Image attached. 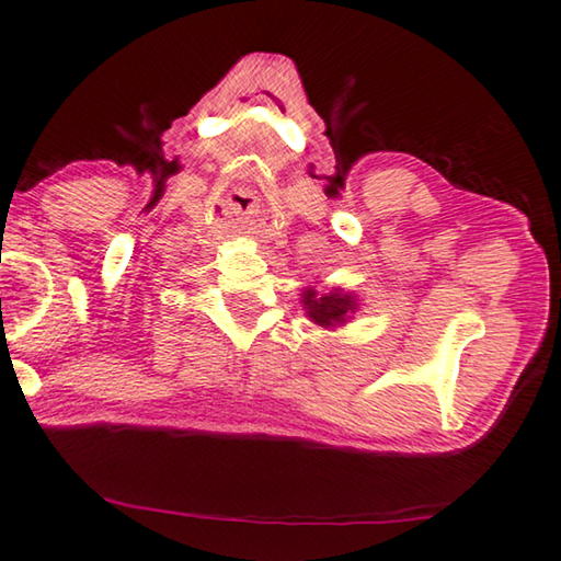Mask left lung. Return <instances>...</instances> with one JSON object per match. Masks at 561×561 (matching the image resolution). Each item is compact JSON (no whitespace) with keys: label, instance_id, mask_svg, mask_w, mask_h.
Wrapping results in <instances>:
<instances>
[{"label":"left lung","instance_id":"obj_1","mask_svg":"<svg viewBox=\"0 0 561 561\" xmlns=\"http://www.w3.org/2000/svg\"><path fill=\"white\" fill-rule=\"evenodd\" d=\"M301 309L322 329H336L344 327L350 319L359 312V299L354 291H346L342 287L329 289L327 295H319L314 287H307L301 291Z\"/></svg>","mask_w":561,"mask_h":561}]
</instances>
